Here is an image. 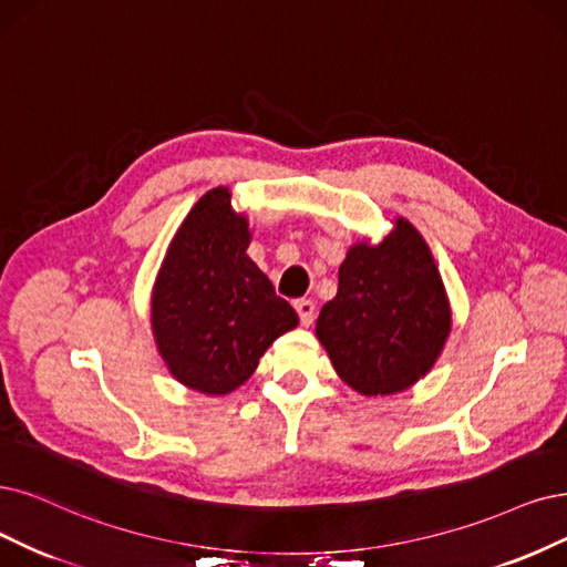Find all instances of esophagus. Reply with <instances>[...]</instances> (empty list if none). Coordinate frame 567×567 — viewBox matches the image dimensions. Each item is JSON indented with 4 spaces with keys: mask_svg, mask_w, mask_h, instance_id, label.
<instances>
[{
    "mask_svg": "<svg viewBox=\"0 0 567 567\" xmlns=\"http://www.w3.org/2000/svg\"><path fill=\"white\" fill-rule=\"evenodd\" d=\"M295 308L299 312V320L303 327H310L312 320H316V303H312L310 299H299L295 301Z\"/></svg>",
    "mask_w": 567,
    "mask_h": 567,
    "instance_id": "34e87169",
    "label": "esophagus"
}]
</instances>
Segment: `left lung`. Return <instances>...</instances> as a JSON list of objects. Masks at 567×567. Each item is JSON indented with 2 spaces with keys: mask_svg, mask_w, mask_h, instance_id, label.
<instances>
[{
  "mask_svg": "<svg viewBox=\"0 0 567 567\" xmlns=\"http://www.w3.org/2000/svg\"><path fill=\"white\" fill-rule=\"evenodd\" d=\"M316 333L341 381L364 396L402 392L434 367L451 333V306L411 221L396 217L379 245L348 249Z\"/></svg>",
  "mask_w": 567,
  "mask_h": 567,
  "instance_id": "obj_1",
  "label": "left lung"
}]
</instances>
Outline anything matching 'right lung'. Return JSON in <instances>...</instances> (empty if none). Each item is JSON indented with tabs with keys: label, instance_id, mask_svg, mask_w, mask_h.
Instances as JSON below:
<instances>
[{
	"label": "right lung",
	"instance_id": "add662e5",
	"mask_svg": "<svg viewBox=\"0 0 567 567\" xmlns=\"http://www.w3.org/2000/svg\"><path fill=\"white\" fill-rule=\"evenodd\" d=\"M245 215L217 186L186 215L152 291V329L175 379L203 394H228L255 373L261 354L299 324L297 310L247 257Z\"/></svg>",
	"mask_w": 567,
	"mask_h": 567
}]
</instances>
